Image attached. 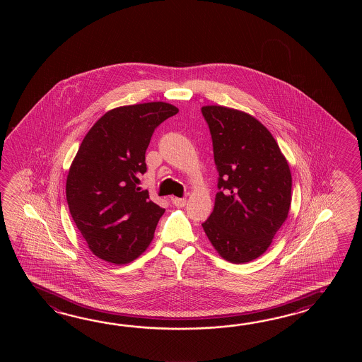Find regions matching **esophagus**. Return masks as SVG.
I'll list each match as a JSON object with an SVG mask.
<instances>
[{
	"label": "esophagus",
	"instance_id": "esophagus-1",
	"mask_svg": "<svg viewBox=\"0 0 362 362\" xmlns=\"http://www.w3.org/2000/svg\"><path fill=\"white\" fill-rule=\"evenodd\" d=\"M172 203L176 206V207L181 208L184 207L186 204V198H172Z\"/></svg>",
	"mask_w": 362,
	"mask_h": 362
}]
</instances>
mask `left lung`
<instances>
[{
    "label": "left lung",
    "mask_w": 362,
    "mask_h": 362,
    "mask_svg": "<svg viewBox=\"0 0 362 362\" xmlns=\"http://www.w3.org/2000/svg\"><path fill=\"white\" fill-rule=\"evenodd\" d=\"M218 172L215 207L202 223L228 262H252L264 254L285 223L293 178L276 139L243 111L203 106Z\"/></svg>",
    "instance_id": "obj_1"
}]
</instances>
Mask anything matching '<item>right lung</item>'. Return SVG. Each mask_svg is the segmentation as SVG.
Returning <instances> with one entry per match:
<instances>
[{"label": "right lung", "mask_w": 362, "mask_h": 362, "mask_svg": "<svg viewBox=\"0 0 362 362\" xmlns=\"http://www.w3.org/2000/svg\"><path fill=\"white\" fill-rule=\"evenodd\" d=\"M178 108L148 102L110 110L86 133L66 182L69 212L93 254L114 264L137 259L164 208L141 190L145 154L158 125Z\"/></svg>", "instance_id": "obj_1"}]
</instances>
